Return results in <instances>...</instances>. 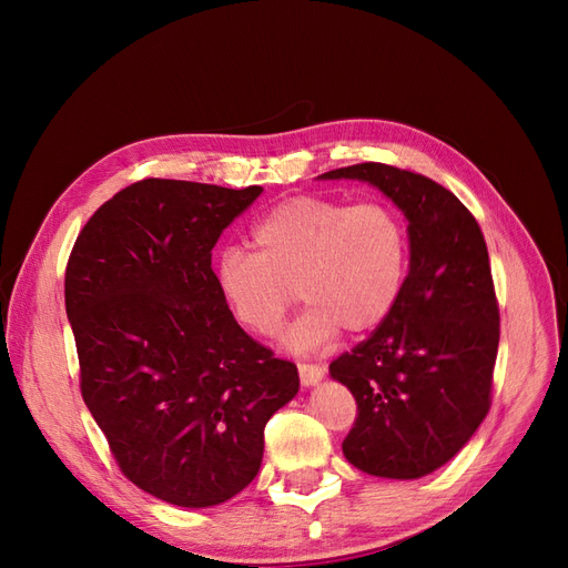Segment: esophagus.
<instances>
[{"instance_id":"34e87169","label":"esophagus","mask_w":568,"mask_h":568,"mask_svg":"<svg viewBox=\"0 0 568 568\" xmlns=\"http://www.w3.org/2000/svg\"><path fill=\"white\" fill-rule=\"evenodd\" d=\"M298 374H301V384L305 388H311V386H315L324 379V367L322 365H311V363H301Z\"/></svg>"}]
</instances>
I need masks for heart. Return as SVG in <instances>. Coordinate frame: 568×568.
Returning <instances> with one entry per match:
<instances>
[{
	"label": "heart",
	"instance_id": "heart-1",
	"mask_svg": "<svg viewBox=\"0 0 568 568\" xmlns=\"http://www.w3.org/2000/svg\"><path fill=\"white\" fill-rule=\"evenodd\" d=\"M251 239L255 253L220 251L215 286L236 324L255 336L280 329L296 294L307 307L284 334L294 351H315L341 329L369 334L400 301L409 236L386 203L296 196L257 220Z\"/></svg>",
	"mask_w": 568,
	"mask_h": 568
}]
</instances>
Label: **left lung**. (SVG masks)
<instances>
[{"label":"left lung","mask_w":568,"mask_h":568,"mask_svg":"<svg viewBox=\"0 0 568 568\" xmlns=\"http://www.w3.org/2000/svg\"><path fill=\"white\" fill-rule=\"evenodd\" d=\"M320 180L367 182L407 220L409 270L398 305L329 374L357 403L343 440L353 467L422 478L469 443L490 407L500 313L484 234L453 192L409 170L359 163Z\"/></svg>","instance_id":"left-lung-1"}]
</instances>
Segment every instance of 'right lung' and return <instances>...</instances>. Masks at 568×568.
<instances>
[{
    "mask_svg": "<svg viewBox=\"0 0 568 568\" xmlns=\"http://www.w3.org/2000/svg\"><path fill=\"white\" fill-rule=\"evenodd\" d=\"M263 186H125L88 220L65 267L80 390L136 488L178 507L227 503L255 478L265 424L298 393L294 363L232 317L213 246Z\"/></svg>",
    "mask_w": 568,
    "mask_h": 568,
    "instance_id": "add662e5",
    "label": "right lung"
}]
</instances>
